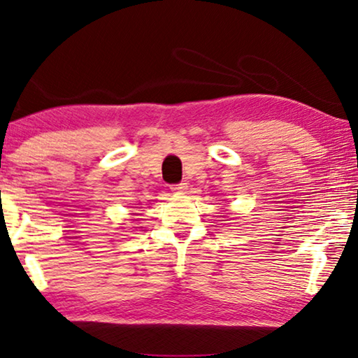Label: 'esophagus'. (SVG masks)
<instances>
[{
	"instance_id": "1",
	"label": "esophagus",
	"mask_w": 358,
	"mask_h": 358,
	"mask_svg": "<svg viewBox=\"0 0 358 358\" xmlns=\"http://www.w3.org/2000/svg\"><path fill=\"white\" fill-rule=\"evenodd\" d=\"M187 182H179V184H174V185H171V190H173V192H176V194H182V192H185V190H187Z\"/></svg>"
}]
</instances>
